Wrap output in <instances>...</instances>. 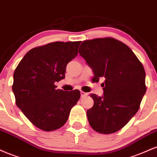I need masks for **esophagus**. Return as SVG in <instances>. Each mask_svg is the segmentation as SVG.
<instances>
[{
  "label": "esophagus",
  "instance_id": "obj_1",
  "mask_svg": "<svg viewBox=\"0 0 157 157\" xmlns=\"http://www.w3.org/2000/svg\"><path fill=\"white\" fill-rule=\"evenodd\" d=\"M86 96H87V93H84V92H83V91L81 92V97L84 98V97H86Z\"/></svg>",
  "mask_w": 157,
  "mask_h": 157
}]
</instances>
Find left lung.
<instances>
[{
    "mask_svg": "<svg viewBox=\"0 0 157 157\" xmlns=\"http://www.w3.org/2000/svg\"><path fill=\"white\" fill-rule=\"evenodd\" d=\"M78 52L93 70V82L104 78V95L90 94V125L101 134L117 132L139 109L146 92L144 67L130 48L113 38L86 40Z\"/></svg>",
    "mask_w": 157,
    "mask_h": 157,
    "instance_id": "left-lung-1",
    "label": "left lung"
}]
</instances>
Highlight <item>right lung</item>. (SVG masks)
<instances>
[{"label": "right lung", "mask_w": 157, "mask_h": 157, "mask_svg": "<svg viewBox=\"0 0 157 157\" xmlns=\"http://www.w3.org/2000/svg\"><path fill=\"white\" fill-rule=\"evenodd\" d=\"M82 42H56L30 50L13 75L12 90L17 107L35 126L45 132L67 122L81 96L78 90L64 91L54 83L65 77L68 62L78 55Z\"/></svg>", "instance_id": "obj_1"}]
</instances>
